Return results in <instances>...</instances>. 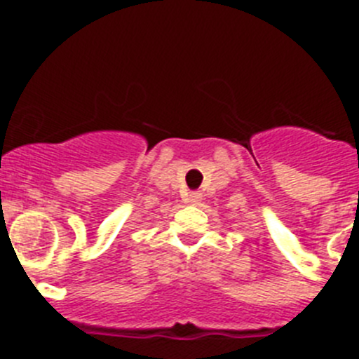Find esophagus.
<instances>
[{"label":"esophagus","instance_id":"obj_1","mask_svg":"<svg viewBox=\"0 0 359 359\" xmlns=\"http://www.w3.org/2000/svg\"><path fill=\"white\" fill-rule=\"evenodd\" d=\"M190 198H192V201H199L201 194H199V192H192V194H190Z\"/></svg>","mask_w":359,"mask_h":359}]
</instances>
